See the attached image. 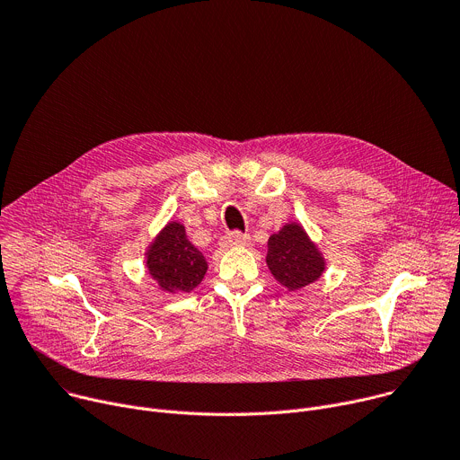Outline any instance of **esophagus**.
<instances>
[{
  "instance_id": "obj_1",
  "label": "esophagus",
  "mask_w": 460,
  "mask_h": 460,
  "mask_svg": "<svg viewBox=\"0 0 460 460\" xmlns=\"http://www.w3.org/2000/svg\"><path fill=\"white\" fill-rule=\"evenodd\" d=\"M251 236L240 231H233L222 238V245H249Z\"/></svg>"
}]
</instances>
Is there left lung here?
<instances>
[{
  "label": "left lung",
  "instance_id": "8db88e82",
  "mask_svg": "<svg viewBox=\"0 0 460 460\" xmlns=\"http://www.w3.org/2000/svg\"><path fill=\"white\" fill-rule=\"evenodd\" d=\"M268 266L289 291L302 289L323 273V258L298 224L284 226L268 242Z\"/></svg>",
  "mask_w": 460,
  "mask_h": 460
}]
</instances>
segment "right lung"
<instances>
[{"instance_id":"right-lung-1","label":"right lung","mask_w":460,"mask_h":460,"mask_svg":"<svg viewBox=\"0 0 460 460\" xmlns=\"http://www.w3.org/2000/svg\"><path fill=\"white\" fill-rule=\"evenodd\" d=\"M147 268L164 291L189 293L202 282L208 261L187 240L185 227L171 222L149 247Z\"/></svg>"}]
</instances>
